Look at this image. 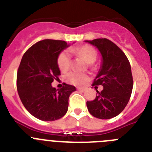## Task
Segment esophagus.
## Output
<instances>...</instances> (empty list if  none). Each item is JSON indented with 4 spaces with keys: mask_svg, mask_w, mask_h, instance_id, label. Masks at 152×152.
<instances>
[{
    "mask_svg": "<svg viewBox=\"0 0 152 152\" xmlns=\"http://www.w3.org/2000/svg\"><path fill=\"white\" fill-rule=\"evenodd\" d=\"M77 90H78L79 91H85V88H77Z\"/></svg>",
    "mask_w": 152,
    "mask_h": 152,
    "instance_id": "34e87169",
    "label": "esophagus"
}]
</instances>
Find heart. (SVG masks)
<instances>
[{
    "mask_svg": "<svg viewBox=\"0 0 152 152\" xmlns=\"http://www.w3.org/2000/svg\"><path fill=\"white\" fill-rule=\"evenodd\" d=\"M70 52L75 55L80 56L88 64H92L96 61L97 58V52L92 46L88 45H84L77 48L70 49ZM58 66L61 72H64L69 68L72 58L69 52L67 50L62 52L58 56ZM88 75L84 73H79L76 72H72L67 74L65 80L70 84L74 85H83L88 80Z\"/></svg>",
    "mask_w": 152,
    "mask_h": 152,
    "instance_id": "heart-1",
    "label": "heart"
}]
</instances>
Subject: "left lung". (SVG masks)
<instances>
[{
	"instance_id": "8db88e82",
	"label": "left lung",
	"mask_w": 152,
	"mask_h": 152,
	"mask_svg": "<svg viewBox=\"0 0 152 152\" xmlns=\"http://www.w3.org/2000/svg\"><path fill=\"white\" fill-rule=\"evenodd\" d=\"M84 42L96 47L101 54V65L93 86L103 87L101 92L96 89L94 100L87 102L88 110L98 119H111L124 110L131 96L133 80L129 61L124 52L107 39Z\"/></svg>"
}]
</instances>
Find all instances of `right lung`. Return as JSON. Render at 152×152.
<instances>
[{"label":"right lung","mask_w":152,"mask_h":152,"mask_svg":"<svg viewBox=\"0 0 152 152\" xmlns=\"http://www.w3.org/2000/svg\"><path fill=\"white\" fill-rule=\"evenodd\" d=\"M69 45L61 40H42L32 45L21 59L17 75L19 96L28 112L42 121L64 116L69 96L76 91L75 86L67 84L59 90L52 86L61 73L58 56Z\"/></svg>","instance_id":"1"}]
</instances>
